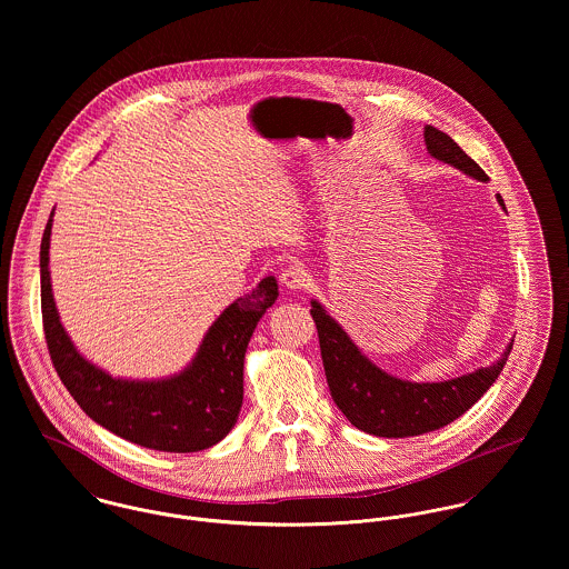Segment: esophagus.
I'll use <instances>...</instances> for the list:
<instances>
[{
  "label": "esophagus",
  "mask_w": 569,
  "mask_h": 569,
  "mask_svg": "<svg viewBox=\"0 0 569 569\" xmlns=\"http://www.w3.org/2000/svg\"><path fill=\"white\" fill-rule=\"evenodd\" d=\"M279 279H281V283H283L288 290H292V292H299V290H303V288L308 286V272H306L301 266H290V268H286Z\"/></svg>",
  "instance_id": "34e87169"
}]
</instances>
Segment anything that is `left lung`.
Wrapping results in <instances>:
<instances>
[{
	"label": "left lung",
	"instance_id": "left-lung-1",
	"mask_svg": "<svg viewBox=\"0 0 569 569\" xmlns=\"http://www.w3.org/2000/svg\"><path fill=\"white\" fill-rule=\"evenodd\" d=\"M423 137L430 157L476 181L489 179L485 170L439 128L428 124ZM496 198L506 209L502 196L498 193ZM310 315L318 329L320 356L331 399L351 426L383 439L419 437L456 421L493 386L512 349V342H508L505 353L493 365L460 378L410 381L395 378L371 362L340 322L327 315L316 299H312Z\"/></svg>",
	"mask_w": 569,
	"mask_h": 569
}]
</instances>
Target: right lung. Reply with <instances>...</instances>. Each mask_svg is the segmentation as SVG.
I'll use <instances>...</instances> for the list:
<instances>
[{
    "mask_svg": "<svg viewBox=\"0 0 569 569\" xmlns=\"http://www.w3.org/2000/svg\"><path fill=\"white\" fill-rule=\"evenodd\" d=\"M54 211L41 240V312L48 349L76 403L98 426L127 441L188 453L222 441L238 421L244 399V356L254 327L277 301L274 277L236 299L207 329L190 365L170 378H113L89 362L64 331L50 279Z\"/></svg>",
    "mask_w": 569,
    "mask_h": 569,
    "instance_id": "1",
    "label": "right lung"
}]
</instances>
